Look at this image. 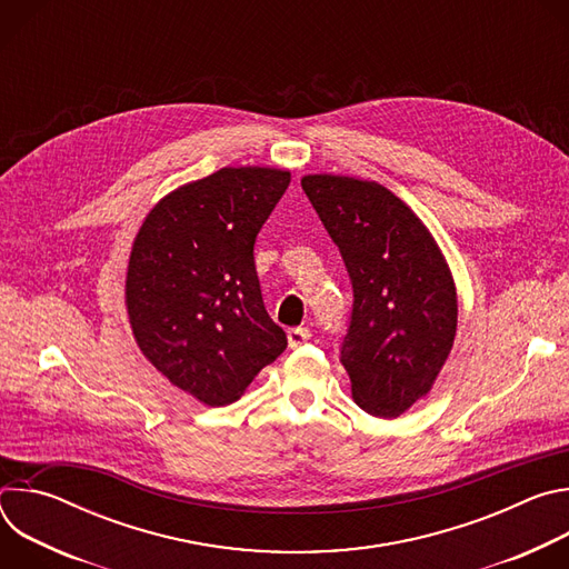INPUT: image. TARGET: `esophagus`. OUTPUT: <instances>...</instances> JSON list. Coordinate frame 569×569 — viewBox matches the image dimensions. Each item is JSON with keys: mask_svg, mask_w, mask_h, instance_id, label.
<instances>
[{"mask_svg": "<svg viewBox=\"0 0 569 569\" xmlns=\"http://www.w3.org/2000/svg\"><path fill=\"white\" fill-rule=\"evenodd\" d=\"M308 340H310V331H308V329L297 327V329H290V331H288V345H290L292 349L301 347V345L308 342Z\"/></svg>", "mask_w": 569, "mask_h": 569, "instance_id": "esophagus-1", "label": "esophagus"}]
</instances>
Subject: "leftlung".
I'll return each instance as SVG.
<instances>
[{"mask_svg":"<svg viewBox=\"0 0 569 569\" xmlns=\"http://www.w3.org/2000/svg\"><path fill=\"white\" fill-rule=\"evenodd\" d=\"M310 204L340 248L353 312L340 360L360 408L396 419L423 398L457 333V290L421 218L378 182L301 178Z\"/></svg>","mask_w":569,"mask_h":569,"instance_id":"1","label":"left lung"}]
</instances>
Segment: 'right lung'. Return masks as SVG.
I'll return each instance as SVG.
<instances>
[{
	"mask_svg": "<svg viewBox=\"0 0 569 569\" xmlns=\"http://www.w3.org/2000/svg\"><path fill=\"white\" fill-rule=\"evenodd\" d=\"M290 171L220 169L161 198L132 242L126 306L150 365L211 408L240 398L288 347L266 310L257 236Z\"/></svg>",
	"mask_w": 569,
	"mask_h": 569,
	"instance_id": "add662e5",
	"label": "right lung"
}]
</instances>
